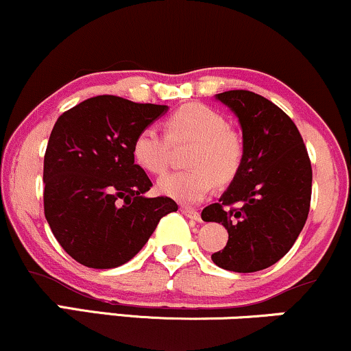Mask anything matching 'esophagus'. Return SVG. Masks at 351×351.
<instances>
[{"instance_id": "esophagus-1", "label": "esophagus", "mask_w": 351, "mask_h": 351, "mask_svg": "<svg viewBox=\"0 0 351 351\" xmlns=\"http://www.w3.org/2000/svg\"><path fill=\"white\" fill-rule=\"evenodd\" d=\"M182 213L185 217H189V218H192V220H197L199 221L200 220V213L197 212V210H192V208H182Z\"/></svg>"}]
</instances>
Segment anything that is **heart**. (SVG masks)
<instances>
[{
    "mask_svg": "<svg viewBox=\"0 0 351 351\" xmlns=\"http://www.w3.org/2000/svg\"><path fill=\"white\" fill-rule=\"evenodd\" d=\"M228 123L215 110L202 103H187L166 121L167 134L146 126L136 134L131 152L143 171L159 176L171 164L172 144L193 143L187 156V171L160 177L158 191L184 205L199 204L221 184L234 179L241 167L243 144L226 130Z\"/></svg>",
    "mask_w": 351,
    "mask_h": 351,
    "instance_id": "1",
    "label": "heart"
}]
</instances>
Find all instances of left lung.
Segmentation results:
<instances>
[{"label": "left lung", "instance_id": "obj_1", "mask_svg": "<svg viewBox=\"0 0 351 351\" xmlns=\"http://www.w3.org/2000/svg\"><path fill=\"white\" fill-rule=\"evenodd\" d=\"M215 98L240 121L243 160L220 200L204 208L202 220L228 230V243L212 261L234 273H254L278 263L306 225L311 159L298 126L273 101L248 90Z\"/></svg>", "mask_w": 351, "mask_h": 351}]
</instances>
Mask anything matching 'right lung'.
Wrapping results in <instances>:
<instances>
[{"instance_id": "right-lung-1", "label": "right lung", "mask_w": 351, "mask_h": 351, "mask_svg": "<svg viewBox=\"0 0 351 351\" xmlns=\"http://www.w3.org/2000/svg\"><path fill=\"white\" fill-rule=\"evenodd\" d=\"M166 111V105L98 95L53 125L44 156V213L56 240L80 265H125L160 218L177 212L169 197H144L152 182L131 152L136 134Z\"/></svg>"}]
</instances>
